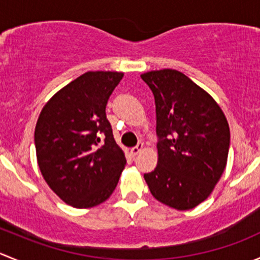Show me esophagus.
I'll use <instances>...</instances> for the list:
<instances>
[{
  "label": "esophagus",
  "instance_id": "1",
  "mask_svg": "<svg viewBox=\"0 0 260 260\" xmlns=\"http://www.w3.org/2000/svg\"><path fill=\"white\" fill-rule=\"evenodd\" d=\"M142 149H143V143H138L137 146L133 147V148L131 149V153H132L133 156H137V154L140 153V152L142 151Z\"/></svg>",
  "mask_w": 260,
  "mask_h": 260
}]
</instances>
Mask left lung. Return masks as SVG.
<instances>
[{"instance_id":"8db88e82","label":"left lung","mask_w":260,"mask_h":260,"mask_svg":"<svg viewBox=\"0 0 260 260\" xmlns=\"http://www.w3.org/2000/svg\"><path fill=\"white\" fill-rule=\"evenodd\" d=\"M156 103L158 162L145 180L154 199L190 210L209 198L228 161L230 129L210 94L174 69L141 75Z\"/></svg>"}]
</instances>
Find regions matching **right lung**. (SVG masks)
Wrapping results in <instances>:
<instances>
[{"label":"right lung","mask_w":260,"mask_h":260,"mask_svg":"<svg viewBox=\"0 0 260 260\" xmlns=\"http://www.w3.org/2000/svg\"><path fill=\"white\" fill-rule=\"evenodd\" d=\"M123 73L88 72L45 104L35 128L38 164L46 183L69 205L93 208L113 193L125 157L106 107Z\"/></svg>","instance_id":"add662e5"}]
</instances>
